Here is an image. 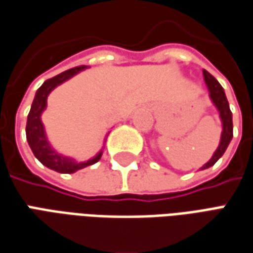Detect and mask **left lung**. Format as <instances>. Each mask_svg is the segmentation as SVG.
<instances>
[{
    "mask_svg": "<svg viewBox=\"0 0 253 253\" xmlns=\"http://www.w3.org/2000/svg\"><path fill=\"white\" fill-rule=\"evenodd\" d=\"M204 80H205V84L210 89V96L212 99L213 104L216 106L217 110H219V114H220V120H222L223 124V130H222V137H220V143H219V147L215 151V154L212 156L208 163L204 165L201 169H207L212 165H215L217 160L224 154V151L229 146L230 140L233 137V117H231V111H230L229 102H227V97L224 95V90H223L222 85L217 83V80L215 77L210 74L207 70H203Z\"/></svg>",
    "mask_w": 253,
    "mask_h": 253,
    "instance_id": "obj_1",
    "label": "left lung"
}]
</instances>
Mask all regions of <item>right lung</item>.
<instances>
[{
	"mask_svg": "<svg viewBox=\"0 0 253 253\" xmlns=\"http://www.w3.org/2000/svg\"><path fill=\"white\" fill-rule=\"evenodd\" d=\"M85 67L86 66H77V67H73L70 70H66L63 73H60V74H57V76L52 77L49 80H46L37 90L36 97H34L33 104H31L30 113H29V117H27L26 137H27V142H29L31 151L34 153V156L38 158V161L42 165H45L49 169L60 172V173H73L76 170L83 169L85 167L96 164L102 157V151H99L96 156L88 160L86 163H76L73 158L57 154L46 140L42 121H41V113L46 107V97L50 93V90L55 89L57 85L64 83L66 80L76 76L77 73L84 70Z\"/></svg>",
	"mask_w": 253,
	"mask_h": 253,
	"instance_id": "1",
	"label": "right lung"
}]
</instances>
